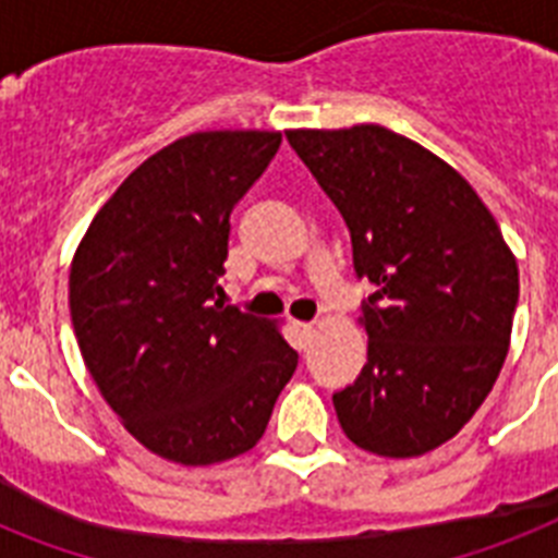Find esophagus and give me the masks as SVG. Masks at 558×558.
Masks as SVG:
<instances>
[{"instance_id": "esophagus-1", "label": "esophagus", "mask_w": 558, "mask_h": 558, "mask_svg": "<svg viewBox=\"0 0 558 558\" xmlns=\"http://www.w3.org/2000/svg\"><path fill=\"white\" fill-rule=\"evenodd\" d=\"M294 329H298L303 338H312V332H315V324H306V320H301V324H294Z\"/></svg>"}]
</instances>
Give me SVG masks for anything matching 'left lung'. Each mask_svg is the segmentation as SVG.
I'll list each match as a JSON object with an SVG mask.
<instances>
[{"instance_id": "1", "label": "left lung", "mask_w": 558, "mask_h": 558, "mask_svg": "<svg viewBox=\"0 0 558 558\" xmlns=\"http://www.w3.org/2000/svg\"><path fill=\"white\" fill-rule=\"evenodd\" d=\"M347 220L352 264L375 292L355 384L335 392L361 450L412 459L450 441L501 373L519 266L490 208L441 157L384 125L287 131Z\"/></svg>"}]
</instances>
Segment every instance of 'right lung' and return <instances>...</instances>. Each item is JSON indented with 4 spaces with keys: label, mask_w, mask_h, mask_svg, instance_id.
I'll return each mask as SVG.
<instances>
[{
    "label": "right lung",
    "mask_w": 558,
    "mask_h": 558,
    "mask_svg": "<svg viewBox=\"0 0 558 558\" xmlns=\"http://www.w3.org/2000/svg\"><path fill=\"white\" fill-rule=\"evenodd\" d=\"M280 131H197L151 154L90 220L68 303L108 407L143 447L185 468L252 450L298 352L275 324L220 301L232 208Z\"/></svg>",
    "instance_id": "obj_1"
}]
</instances>
